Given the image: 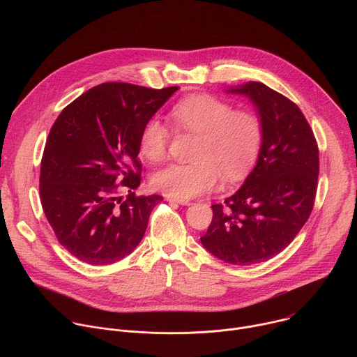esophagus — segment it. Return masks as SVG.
Listing matches in <instances>:
<instances>
[{"label": "esophagus", "instance_id": "obj_1", "mask_svg": "<svg viewBox=\"0 0 357 357\" xmlns=\"http://www.w3.org/2000/svg\"><path fill=\"white\" fill-rule=\"evenodd\" d=\"M167 200L171 202V203H178V205H185V206H189L192 205L190 200H186V199H178V197H174V196H167Z\"/></svg>", "mask_w": 357, "mask_h": 357}]
</instances>
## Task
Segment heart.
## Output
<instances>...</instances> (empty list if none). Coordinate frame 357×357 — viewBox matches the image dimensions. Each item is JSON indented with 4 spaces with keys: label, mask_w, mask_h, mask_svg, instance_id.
Here are the masks:
<instances>
[{
    "label": "heart",
    "mask_w": 357,
    "mask_h": 357,
    "mask_svg": "<svg viewBox=\"0 0 357 357\" xmlns=\"http://www.w3.org/2000/svg\"><path fill=\"white\" fill-rule=\"evenodd\" d=\"M171 117L181 131L197 134L190 164H169L152 176L157 190L178 199L213 189L220 174L227 182L241 179L256 162L264 139L261 119L251 110H234L226 100L193 94L179 100ZM171 131L157 117L149 119L139 135V152L149 162L165 158Z\"/></svg>",
    "instance_id": "obj_1"
}]
</instances>
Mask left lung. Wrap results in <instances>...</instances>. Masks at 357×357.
Masks as SVG:
<instances>
[{"label":"left lung","mask_w":357,"mask_h":357,"mask_svg":"<svg viewBox=\"0 0 357 357\" xmlns=\"http://www.w3.org/2000/svg\"><path fill=\"white\" fill-rule=\"evenodd\" d=\"M247 96L264 128L259 160L243 186L212 205L213 219L200 241L234 266L267 261L281 252L314 209L319 149L299 107L260 82L229 90Z\"/></svg>","instance_id":"1"}]
</instances>
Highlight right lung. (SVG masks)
I'll use <instances>...</instances> for the list:
<instances>
[{
	"label": "right lung",
	"mask_w": 357,
	"mask_h": 357,
	"mask_svg": "<svg viewBox=\"0 0 357 357\" xmlns=\"http://www.w3.org/2000/svg\"><path fill=\"white\" fill-rule=\"evenodd\" d=\"M178 90L101 83L66 106L47 135L39 195L58 241L91 266L113 264L135 250L160 195L137 196L139 135ZM121 188L129 190L123 201Z\"/></svg>",
	"instance_id": "1"
}]
</instances>
